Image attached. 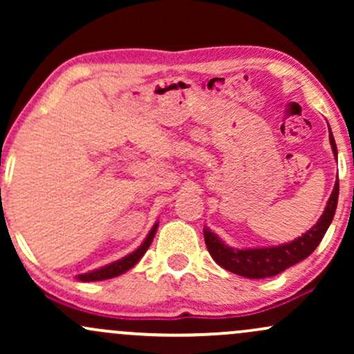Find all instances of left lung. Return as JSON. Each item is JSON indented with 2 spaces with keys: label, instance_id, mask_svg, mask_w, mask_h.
Here are the masks:
<instances>
[{
  "label": "left lung",
  "instance_id": "8db88e82",
  "mask_svg": "<svg viewBox=\"0 0 354 354\" xmlns=\"http://www.w3.org/2000/svg\"><path fill=\"white\" fill-rule=\"evenodd\" d=\"M330 128V126H328ZM330 143L335 158L338 160V149H336L335 138L330 129ZM338 194H339V183L336 180L335 188L330 200L326 203L323 214L318 219L311 230L301 234L299 238L293 239L291 243H284L278 246H265V248H246V250H236L231 248L219 239L213 231L205 228V243L208 248L211 258L218 263L219 266L231 273L245 276V278H270V276L279 274L281 271L288 270L290 266L296 263L303 261L308 258L313 251L318 248L323 239L324 233L330 228L333 216H335L336 205H338Z\"/></svg>",
  "mask_w": 354,
  "mask_h": 354
}]
</instances>
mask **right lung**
Returning a JSON list of instances; mask_svg holds the SVG:
<instances>
[{
  "label": "right lung",
  "mask_w": 354,
  "mask_h": 354,
  "mask_svg": "<svg viewBox=\"0 0 354 354\" xmlns=\"http://www.w3.org/2000/svg\"><path fill=\"white\" fill-rule=\"evenodd\" d=\"M156 230H158V223H154L153 228L149 230L148 236L145 238V241L141 243V246L138 248V250L133 251V253L124 256V258L118 259V261H115V263H109V265H106V266L98 268V270L88 271V273H84V274H78L76 278H78L80 281H103V279L115 278V276L126 273V271L131 270V268L135 266L141 258H143L146 250H148L149 245H151L154 234H156Z\"/></svg>",
  "instance_id": "obj_1"
}]
</instances>
